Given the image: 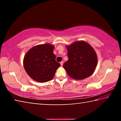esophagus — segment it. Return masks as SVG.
I'll list each match as a JSON object with an SVG mask.
<instances>
[{
    "label": "esophagus",
    "instance_id": "1",
    "mask_svg": "<svg viewBox=\"0 0 121 121\" xmlns=\"http://www.w3.org/2000/svg\"><path fill=\"white\" fill-rule=\"evenodd\" d=\"M63 64V61H61V62H60V65H61V66H62Z\"/></svg>",
    "mask_w": 121,
    "mask_h": 121
}]
</instances>
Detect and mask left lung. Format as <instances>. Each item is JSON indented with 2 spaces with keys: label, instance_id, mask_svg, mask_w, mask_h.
Returning a JSON list of instances; mask_svg holds the SVG:
<instances>
[{
  "label": "left lung",
  "instance_id": "8db88e82",
  "mask_svg": "<svg viewBox=\"0 0 121 121\" xmlns=\"http://www.w3.org/2000/svg\"><path fill=\"white\" fill-rule=\"evenodd\" d=\"M67 48L68 60L63 67L69 76L79 80L92 74L97 65V56L92 47L84 41H77Z\"/></svg>",
  "mask_w": 121,
  "mask_h": 121
}]
</instances>
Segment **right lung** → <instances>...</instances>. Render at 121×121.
<instances>
[{"mask_svg": "<svg viewBox=\"0 0 121 121\" xmlns=\"http://www.w3.org/2000/svg\"><path fill=\"white\" fill-rule=\"evenodd\" d=\"M54 46L48 43L38 45L28 51L23 59L28 75L36 82L45 83L53 78L60 64L56 60Z\"/></svg>", "mask_w": 121, "mask_h": 121, "instance_id": "add662e5", "label": "right lung"}]
</instances>
